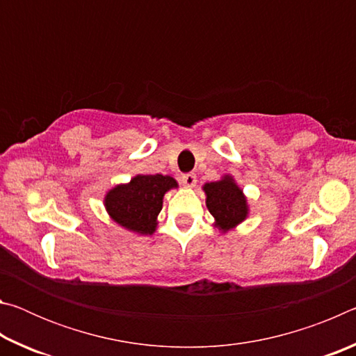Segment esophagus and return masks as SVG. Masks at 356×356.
<instances>
[{
  "label": "esophagus",
  "instance_id": "34e87169",
  "mask_svg": "<svg viewBox=\"0 0 356 356\" xmlns=\"http://www.w3.org/2000/svg\"><path fill=\"white\" fill-rule=\"evenodd\" d=\"M182 182L186 185V186H195L196 182H197V177L195 172H186L182 176Z\"/></svg>",
  "mask_w": 356,
  "mask_h": 356
}]
</instances>
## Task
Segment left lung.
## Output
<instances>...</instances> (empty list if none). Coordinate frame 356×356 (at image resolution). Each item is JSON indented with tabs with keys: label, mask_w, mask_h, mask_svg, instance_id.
<instances>
[{
	"label": "left lung",
	"mask_w": 356,
	"mask_h": 356,
	"mask_svg": "<svg viewBox=\"0 0 356 356\" xmlns=\"http://www.w3.org/2000/svg\"><path fill=\"white\" fill-rule=\"evenodd\" d=\"M204 191L207 195L209 212L215 216L216 226L222 231L232 229L246 218L248 207L243 193L229 176L218 182L206 184Z\"/></svg>",
	"instance_id": "left-lung-1"
}]
</instances>
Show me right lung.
<instances>
[{
	"instance_id": "add662e5",
	"label": "right lung",
	"mask_w": 356,
	"mask_h": 356,
	"mask_svg": "<svg viewBox=\"0 0 356 356\" xmlns=\"http://www.w3.org/2000/svg\"><path fill=\"white\" fill-rule=\"evenodd\" d=\"M174 186H177V182L171 176H136L130 184L118 185L108 193L105 207L120 226L150 236L156 227V215L163 207L165 193Z\"/></svg>"
}]
</instances>
